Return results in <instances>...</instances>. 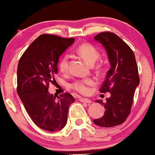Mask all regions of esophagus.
<instances>
[{"label": "esophagus", "mask_w": 155, "mask_h": 155, "mask_svg": "<svg viewBox=\"0 0 155 155\" xmlns=\"http://www.w3.org/2000/svg\"><path fill=\"white\" fill-rule=\"evenodd\" d=\"M79 101H81V102L86 103V104H92V101H90V99H87V98H82V97H80Z\"/></svg>", "instance_id": "obj_1"}]
</instances>
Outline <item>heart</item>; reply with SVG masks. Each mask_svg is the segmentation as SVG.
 <instances>
[{
	"label": "heart",
	"instance_id": "1",
	"mask_svg": "<svg viewBox=\"0 0 155 155\" xmlns=\"http://www.w3.org/2000/svg\"><path fill=\"white\" fill-rule=\"evenodd\" d=\"M76 51H77L78 54L79 56H81L85 61L87 62L90 65L95 63V62L100 57V52H99L98 50L95 47L87 43L80 44L76 49ZM68 55H63V57L60 58L59 64H58L59 70L63 73L67 72L68 69ZM94 83H95V81L91 78L79 79L72 83L71 84V87L75 91L79 92L81 94H87L90 91L89 87L94 84Z\"/></svg>",
	"mask_w": 155,
	"mask_h": 155
}]
</instances>
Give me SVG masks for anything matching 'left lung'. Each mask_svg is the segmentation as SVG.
I'll return each instance as SVG.
<instances>
[{
	"label": "left lung",
	"mask_w": 155,
	"mask_h": 155,
	"mask_svg": "<svg viewBox=\"0 0 155 155\" xmlns=\"http://www.w3.org/2000/svg\"><path fill=\"white\" fill-rule=\"evenodd\" d=\"M107 52L111 68L100 89L101 93L110 92L106 102L96 101L106 108L104 116L93 120L100 127H111L122 124L130 112L136 89L140 82L136 58L130 47L118 35L103 32L95 37Z\"/></svg>",
	"instance_id": "obj_1"
}]
</instances>
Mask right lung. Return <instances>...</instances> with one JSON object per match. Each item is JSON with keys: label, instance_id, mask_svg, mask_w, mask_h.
I'll use <instances>...</instances> for the list:
<instances>
[{"label": "right lung", "instance_id": "right-lung-1", "mask_svg": "<svg viewBox=\"0 0 155 155\" xmlns=\"http://www.w3.org/2000/svg\"><path fill=\"white\" fill-rule=\"evenodd\" d=\"M75 38L43 34L38 36L19 59L17 67V94L28 115L40 128L49 132L62 130L68 120L71 94L56 96L48 87L58 74L59 58Z\"/></svg>", "mask_w": 155, "mask_h": 155}]
</instances>
